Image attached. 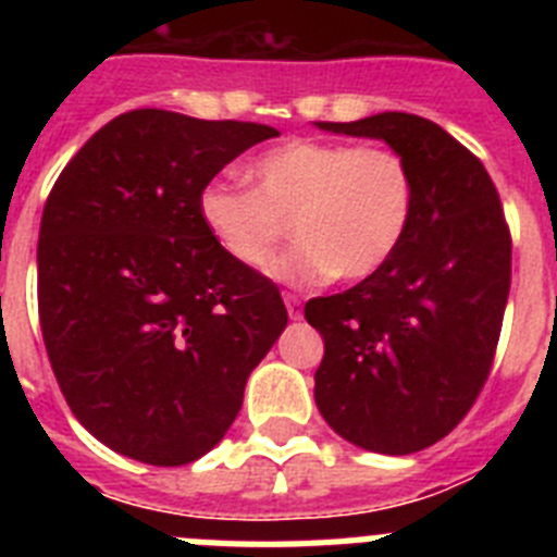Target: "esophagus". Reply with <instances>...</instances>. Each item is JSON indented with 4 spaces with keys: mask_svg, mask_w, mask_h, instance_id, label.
<instances>
[{
    "mask_svg": "<svg viewBox=\"0 0 557 557\" xmlns=\"http://www.w3.org/2000/svg\"><path fill=\"white\" fill-rule=\"evenodd\" d=\"M284 301H287V314H289V321H301V318H304L301 298H298V295H284Z\"/></svg>",
    "mask_w": 557,
    "mask_h": 557,
    "instance_id": "obj_1",
    "label": "esophagus"
}]
</instances>
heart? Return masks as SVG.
Masks as SVG:
<instances>
[{"instance_id": "b5f03b06", "label": "heart", "mask_w": 557, "mask_h": 557, "mask_svg": "<svg viewBox=\"0 0 557 557\" xmlns=\"http://www.w3.org/2000/svg\"><path fill=\"white\" fill-rule=\"evenodd\" d=\"M250 189L214 184L198 198L203 228L231 262L264 270L298 239L273 275L289 287L362 282L391 262L416 211V181L391 147L293 139L245 166Z\"/></svg>"}]
</instances>
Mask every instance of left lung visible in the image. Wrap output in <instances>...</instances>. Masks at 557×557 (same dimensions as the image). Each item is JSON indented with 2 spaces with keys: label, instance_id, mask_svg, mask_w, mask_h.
Returning <instances> with one entry per match:
<instances>
[{
  "label": "left lung",
  "instance_id": "obj_1",
  "mask_svg": "<svg viewBox=\"0 0 557 557\" xmlns=\"http://www.w3.org/2000/svg\"><path fill=\"white\" fill-rule=\"evenodd\" d=\"M314 127L385 141L416 181L410 231L391 262L304 307L326 346L314 371L326 424L359 449L412 455L449 435L488 379L510 231L482 161L435 122L385 111Z\"/></svg>",
  "mask_w": 557,
  "mask_h": 557
}]
</instances>
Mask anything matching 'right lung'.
<instances>
[{
    "instance_id": "add662e5",
    "label": "right lung",
    "mask_w": 557,
    "mask_h": 557,
    "mask_svg": "<svg viewBox=\"0 0 557 557\" xmlns=\"http://www.w3.org/2000/svg\"><path fill=\"white\" fill-rule=\"evenodd\" d=\"M273 136L139 108L100 127L49 191L44 346L66 405L108 449L150 466L203 457L287 326L278 287L231 262L198 214L209 181Z\"/></svg>"
}]
</instances>
